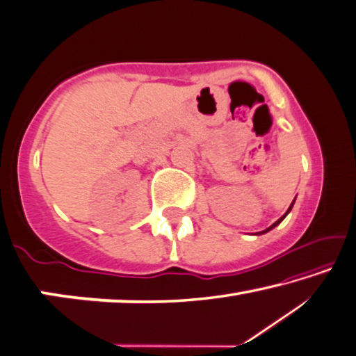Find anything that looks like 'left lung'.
<instances>
[{"instance_id": "1", "label": "left lung", "mask_w": 356, "mask_h": 356, "mask_svg": "<svg viewBox=\"0 0 356 356\" xmlns=\"http://www.w3.org/2000/svg\"><path fill=\"white\" fill-rule=\"evenodd\" d=\"M294 201H296V198H294ZM294 201H293V203H291V206H289V209H288V211H286V212H284V214H283V216H281V217H280V219H278L277 222H275V224H272V225H270L267 230H264V232H257V233H256V235H262V233H267V232H270V230H272V229H275V227H277V225H280V224H281V222H283V219H284V217L289 214V212H291V209H293V206H294Z\"/></svg>"}]
</instances>
